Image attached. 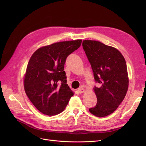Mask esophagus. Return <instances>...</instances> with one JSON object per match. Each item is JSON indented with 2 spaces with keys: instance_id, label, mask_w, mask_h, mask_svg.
<instances>
[{
  "instance_id": "34e87169",
  "label": "esophagus",
  "mask_w": 146,
  "mask_h": 146,
  "mask_svg": "<svg viewBox=\"0 0 146 146\" xmlns=\"http://www.w3.org/2000/svg\"><path fill=\"white\" fill-rule=\"evenodd\" d=\"M77 91L78 92L79 94H82V93H83V92H85V90H84V88H83L82 87H80L77 90Z\"/></svg>"
}]
</instances>
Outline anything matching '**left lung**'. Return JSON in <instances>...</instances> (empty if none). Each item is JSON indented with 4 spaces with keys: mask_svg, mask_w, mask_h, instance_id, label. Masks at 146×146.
Instances as JSON below:
<instances>
[{
    "mask_svg": "<svg viewBox=\"0 0 146 146\" xmlns=\"http://www.w3.org/2000/svg\"><path fill=\"white\" fill-rule=\"evenodd\" d=\"M82 46L100 87L94 86L97 96L95 107L90 108L97 117L113 113L124 99L129 87L125 60L116 48L99 41H83Z\"/></svg>",
    "mask_w": 146,
    "mask_h": 146,
    "instance_id": "left-lung-1",
    "label": "left lung"
}]
</instances>
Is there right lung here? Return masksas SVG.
I'll return each mask as SVG.
<instances>
[{
  "mask_svg": "<svg viewBox=\"0 0 146 146\" xmlns=\"http://www.w3.org/2000/svg\"><path fill=\"white\" fill-rule=\"evenodd\" d=\"M82 40L56 42L38 48L31 56L24 78V90L39 111L54 116L64 111L74 95L67 83L64 66Z\"/></svg>",
  "mask_w": 146,
  "mask_h": 146,
  "instance_id": "obj_1",
  "label": "right lung"
}]
</instances>
